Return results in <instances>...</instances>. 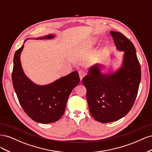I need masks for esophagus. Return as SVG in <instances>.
Segmentation results:
<instances>
[{"label": "esophagus", "instance_id": "1", "mask_svg": "<svg viewBox=\"0 0 152 152\" xmlns=\"http://www.w3.org/2000/svg\"><path fill=\"white\" fill-rule=\"evenodd\" d=\"M79 74L80 79L82 80V78L86 75V71L85 70H83V69H81V70L79 71Z\"/></svg>", "mask_w": 152, "mask_h": 152}]
</instances>
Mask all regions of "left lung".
Instances as JSON below:
<instances>
[{
    "mask_svg": "<svg viewBox=\"0 0 152 152\" xmlns=\"http://www.w3.org/2000/svg\"><path fill=\"white\" fill-rule=\"evenodd\" d=\"M110 34L117 49L124 51L122 67L112 74H102V65L96 64L82 79L89 112L102 123L126 115L134 103L141 81V66L134 45L120 32L111 31Z\"/></svg>",
    "mask_w": 152,
    "mask_h": 152,
    "instance_id": "1",
    "label": "left lung"
}]
</instances>
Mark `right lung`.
I'll return each mask as SVG.
<instances>
[{"label":"right lung","instance_id":"obj_1","mask_svg":"<svg viewBox=\"0 0 152 152\" xmlns=\"http://www.w3.org/2000/svg\"><path fill=\"white\" fill-rule=\"evenodd\" d=\"M54 37L50 34L37 39ZM23 47V45L15 52L13 60L12 81L18 99L25 112L32 120L42 124L56 122L65 112L72 91L80 82L79 73L74 71L46 86L36 85L23 71L20 54Z\"/></svg>","mask_w":152,"mask_h":152}]
</instances>
